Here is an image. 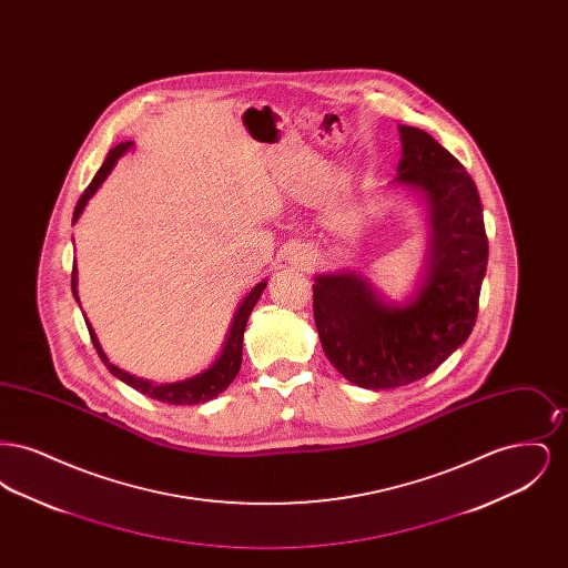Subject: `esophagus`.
<instances>
[{
    "mask_svg": "<svg viewBox=\"0 0 568 568\" xmlns=\"http://www.w3.org/2000/svg\"><path fill=\"white\" fill-rule=\"evenodd\" d=\"M290 262L297 266V268H313L315 262H317V255L313 248L308 246H296L292 253H290Z\"/></svg>",
    "mask_w": 568,
    "mask_h": 568,
    "instance_id": "34e87169",
    "label": "esophagus"
}]
</instances>
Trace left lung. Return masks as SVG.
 I'll use <instances>...</instances> for the list:
<instances>
[{
  "mask_svg": "<svg viewBox=\"0 0 568 568\" xmlns=\"http://www.w3.org/2000/svg\"><path fill=\"white\" fill-rule=\"evenodd\" d=\"M403 158L389 190L426 209L428 243L415 290L398 300L357 271L322 272L313 285L320 341L334 368L366 389H394L434 373L466 343L486 276L484 209L464 165L424 130L398 125Z\"/></svg>",
  "mask_w": 568,
  "mask_h": 568,
  "instance_id": "1",
  "label": "left lung"
}]
</instances>
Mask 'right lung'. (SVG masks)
Instances as JSON below:
<instances>
[{
    "label": "right lung",
    "instance_id": "right-lung-1",
    "mask_svg": "<svg viewBox=\"0 0 568 568\" xmlns=\"http://www.w3.org/2000/svg\"><path fill=\"white\" fill-rule=\"evenodd\" d=\"M132 149H134V142H121V144H116L114 149H110L109 158L104 160L102 168H100L98 174L93 176L91 185L82 193L81 200H79V204H77V209H74L72 223L79 221V216L82 215L87 202L95 195V191L100 190L102 183L109 179L114 163L119 162V160H121L128 151H132ZM266 285H268V278H262V281L241 300V304L236 306V313H234V317H232V325H230V329H227L225 343H223L221 352L216 355L215 362H213L209 368H204L202 373H197V375H193V377L183 378V381H174V383H155V381H149V378L130 375V373L121 371L119 366H114V364L110 362L109 355L102 349L93 325L89 324V320H84V322H87V327H89L93 347L98 349V355L102 357V362L106 364V368H109L114 377L121 378L123 383H128L130 387H134L135 392L144 394V396H149V398H153V400H160V403H168V405H200V403H209V400L216 398L223 389H227V385L239 375L241 364H243L244 327H246V322H248V315H251L253 306L257 304L262 292L266 290ZM77 287H79V271H77V266H74V268H72V294L77 297V302L81 304Z\"/></svg>",
    "mask_w": 568,
    "mask_h": 568
}]
</instances>
